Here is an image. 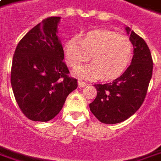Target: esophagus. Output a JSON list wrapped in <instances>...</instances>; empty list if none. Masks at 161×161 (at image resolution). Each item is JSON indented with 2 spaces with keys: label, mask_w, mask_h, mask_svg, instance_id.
<instances>
[{
  "label": "esophagus",
  "mask_w": 161,
  "mask_h": 161,
  "mask_svg": "<svg viewBox=\"0 0 161 161\" xmlns=\"http://www.w3.org/2000/svg\"><path fill=\"white\" fill-rule=\"evenodd\" d=\"M87 84H88L87 83H85V82H83L82 80L78 81V87H79V88H83V87L86 86Z\"/></svg>",
  "instance_id": "1"
}]
</instances>
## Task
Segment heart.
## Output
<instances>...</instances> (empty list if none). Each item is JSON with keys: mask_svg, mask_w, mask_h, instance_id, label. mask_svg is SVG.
Listing matches in <instances>:
<instances>
[{"mask_svg": "<svg viewBox=\"0 0 161 161\" xmlns=\"http://www.w3.org/2000/svg\"><path fill=\"white\" fill-rule=\"evenodd\" d=\"M64 52L71 67L92 58L93 62L77 68L74 74L85 80L102 77L113 79L123 73L130 63L133 44L129 38L108 30H94L81 39L73 36L65 42Z\"/></svg>", "mask_w": 161, "mask_h": 161, "instance_id": "1", "label": "heart"}]
</instances>
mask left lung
<instances>
[{
  "mask_svg": "<svg viewBox=\"0 0 161 161\" xmlns=\"http://www.w3.org/2000/svg\"><path fill=\"white\" fill-rule=\"evenodd\" d=\"M134 47L131 64L112 83L95 84L97 96L90 109L103 124L123 122L140 108L147 95L153 73V59L143 39L125 28Z\"/></svg>",
  "mask_w": 161,
  "mask_h": 161,
  "instance_id": "1",
  "label": "left lung"
}]
</instances>
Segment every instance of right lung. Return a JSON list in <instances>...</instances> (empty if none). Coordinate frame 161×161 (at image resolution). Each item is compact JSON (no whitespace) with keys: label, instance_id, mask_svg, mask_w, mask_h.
Returning <instances> with one entry per match:
<instances>
[{"label":"right lung","instance_id":"right-lung-1","mask_svg":"<svg viewBox=\"0 0 161 161\" xmlns=\"http://www.w3.org/2000/svg\"><path fill=\"white\" fill-rule=\"evenodd\" d=\"M59 17H49L33 27L14 52L11 84L20 110L33 121L47 122L62 109L77 80L69 76L64 50L56 36Z\"/></svg>","mask_w":161,"mask_h":161}]
</instances>
